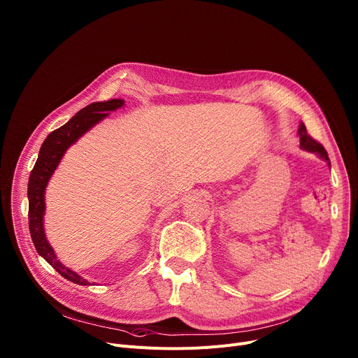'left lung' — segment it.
Returning <instances> with one entry per match:
<instances>
[{
  "label": "left lung",
  "instance_id": "left-lung-1",
  "mask_svg": "<svg viewBox=\"0 0 358 358\" xmlns=\"http://www.w3.org/2000/svg\"><path fill=\"white\" fill-rule=\"evenodd\" d=\"M299 136H300V147L301 150L304 151H308V152H315L321 159H324L329 164V167H331L330 164V158H329V154L327 151L324 150V147L317 143L314 138H311L307 133V128L304 125V122H300V127H299Z\"/></svg>",
  "mask_w": 358,
  "mask_h": 358
}]
</instances>
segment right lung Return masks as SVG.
Segmentation results:
<instances>
[{
	"mask_svg": "<svg viewBox=\"0 0 358 358\" xmlns=\"http://www.w3.org/2000/svg\"><path fill=\"white\" fill-rule=\"evenodd\" d=\"M124 106V100L114 99L108 101L92 103L80 110L67 124L57 128L44 140L38 152V159L28 180V225L32 243H34L37 252L50 266H52L55 271H58V274L80 285H90L91 282L64 266L57 258L54 248L47 240L44 229L45 188L67 150L85 133H88L94 125L107 118L111 111H115Z\"/></svg>",
	"mask_w": 358,
	"mask_h": 358,
	"instance_id": "1",
	"label": "right lung"
}]
</instances>
